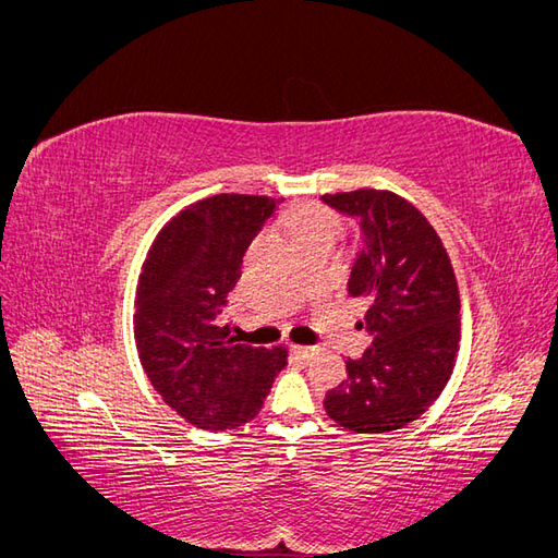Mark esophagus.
Listing matches in <instances>:
<instances>
[{
  "label": "esophagus",
  "mask_w": 558,
  "mask_h": 558,
  "mask_svg": "<svg viewBox=\"0 0 558 558\" xmlns=\"http://www.w3.org/2000/svg\"><path fill=\"white\" fill-rule=\"evenodd\" d=\"M318 351H320V347H302V344L293 347V353H295L300 361H310L312 356H316Z\"/></svg>",
  "instance_id": "obj_1"
}]
</instances>
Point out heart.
Returning a JSON list of instances; mask_svg holds the SVG:
<instances>
[{
	"label": "heart",
	"instance_id": "heart-1",
	"mask_svg": "<svg viewBox=\"0 0 558 558\" xmlns=\"http://www.w3.org/2000/svg\"><path fill=\"white\" fill-rule=\"evenodd\" d=\"M289 228L298 244H305L312 240H332L342 232V218L332 209L312 205L302 207L289 218Z\"/></svg>",
	"mask_w": 558,
	"mask_h": 558
}]
</instances>
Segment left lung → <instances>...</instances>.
Returning a JSON list of instances; mask_svg holds the SVG:
<instances>
[{
	"label": "left lung",
	"instance_id": "obj_1",
	"mask_svg": "<svg viewBox=\"0 0 558 558\" xmlns=\"http://www.w3.org/2000/svg\"><path fill=\"white\" fill-rule=\"evenodd\" d=\"M359 218L365 248L347 291L367 302L373 335L324 408L353 433H391L412 424L440 398L461 342V295L440 234L412 202L377 189L320 195Z\"/></svg>",
	"mask_w": 558,
	"mask_h": 558
}]
</instances>
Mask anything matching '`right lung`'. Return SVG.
Returning a JSON list of instances; mask_svg holds the SVG:
<instances>
[{
	"label": "right lung",
	"instance_id": "1",
	"mask_svg": "<svg viewBox=\"0 0 558 558\" xmlns=\"http://www.w3.org/2000/svg\"><path fill=\"white\" fill-rule=\"evenodd\" d=\"M281 199L221 193L183 207L150 244L134 295V342L160 398L205 430L256 416L289 349L240 344L218 314L242 258Z\"/></svg>",
	"mask_w": 558,
	"mask_h": 558
}]
</instances>
